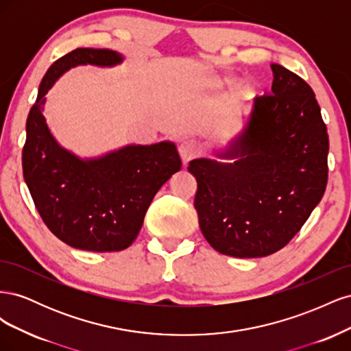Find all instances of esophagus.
I'll return each mask as SVG.
<instances>
[{
    "mask_svg": "<svg viewBox=\"0 0 351 351\" xmlns=\"http://www.w3.org/2000/svg\"><path fill=\"white\" fill-rule=\"evenodd\" d=\"M178 154L182 156L184 162H189L190 159L196 158L200 154V146L196 141L193 139H186L178 146Z\"/></svg>",
    "mask_w": 351,
    "mask_h": 351,
    "instance_id": "34e87169",
    "label": "esophagus"
}]
</instances>
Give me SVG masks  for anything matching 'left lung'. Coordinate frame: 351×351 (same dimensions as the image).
Here are the masks:
<instances>
[{"mask_svg": "<svg viewBox=\"0 0 351 351\" xmlns=\"http://www.w3.org/2000/svg\"><path fill=\"white\" fill-rule=\"evenodd\" d=\"M271 93L254 101L247 127L219 156L193 159L195 208L217 252L262 258L282 249L319 204L328 182L329 141L312 88L271 64Z\"/></svg>", "mask_w": 351, "mask_h": 351, "instance_id": "left-lung-1", "label": "left lung"}]
</instances>
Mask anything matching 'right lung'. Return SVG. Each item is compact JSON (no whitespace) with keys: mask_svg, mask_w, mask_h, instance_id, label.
Listing matches in <instances>:
<instances>
[{"mask_svg":"<svg viewBox=\"0 0 351 351\" xmlns=\"http://www.w3.org/2000/svg\"><path fill=\"white\" fill-rule=\"evenodd\" d=\"M123 57L110 49L77 48L58 58L42 79L26 121L23 177L42 221L74 249L119 252L130 246L161 186L182 168L176 146L161 142L127 146L82 161L56 142L42 115L45 95L70 67L114 66Z\"/></svg>","mask_w":351,"mask_h":351,"instance_id":"right-lung-1","label":"right lung"}]
</instances>
